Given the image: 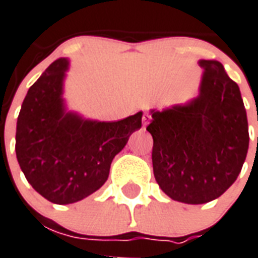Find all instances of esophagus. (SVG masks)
Returning a JSON list of instances; mask_svg holds the SVG:
<instances>
[{
    "label": "esophagus",
    "mask_w": 258,
    "mask_h": 258,
    "mask_svg": "<svg viewBox=\"0 0 258 258\" xmlns=\"http://www.w3.org/2000/svg\"><path fill=\"white\" fill-rule=\"evenodd\" d=\"M150 120H151V116H150L149 113H145V115H143V127H147Z\"/></svg>",
    "instance_id": "obj_1"
}]
</instances>
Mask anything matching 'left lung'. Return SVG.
<instances>
[{
    "instance_id": "8db88e82",
    "label": "left lung",
    "mask_w": 258,
    "mask_h": 258,
    "mask_svg": "<svg viewBox=\"0 0 258 258\" xmlns=\"http://www.w3.org/2000/svg\"><path fill=\"white\" fill-rule=\"evenodd\" d=\"M198 96L163 111L151 109L153 169L174 201L201 205L221 197L241 172L249 147L240 88L217 60H200Z\"/></svg>"
}]
</instances>
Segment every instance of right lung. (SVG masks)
I'll return each instance as SVG.
<instances>
[{
    "label": "right lung",
    "mask_w": 258,
    "mask_h": 258,
    "mask_svg": "<svg viewBox=\"0 0 258 258\" xmlns=\"http://www.w3.org/2000/svg\"><path fill=\"white\" fill-rule=\"evenodd\" d=\"M68 58L53 61L30 87L16 130V155L26 180L45 200L75 204L103 186L112 159L142 127V115L117 121L86 119L68 111L64 80Z\"/></svg>",
    "instance_id": "right-lung-1"
}]
</instances>
